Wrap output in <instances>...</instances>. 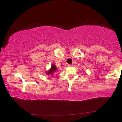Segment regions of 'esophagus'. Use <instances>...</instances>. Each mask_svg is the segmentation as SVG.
Masks as SVG:
<instances>
[{
	"instance_id": "obj_1",
	"label": "esophagus",
	"mask_w": 122,
	"mask_h": 122,
	"mask_svg": "<svg viewBox=\"0 0 122 122\" xmlns=\"http://www.w3.org/2000/svg\"><path fill=\"white\" fill-rule=\"evenodd\" d=\"M68 66H69V67H71V66H73V65H72V64H68Z\"/></svg>"
}]
</instances>
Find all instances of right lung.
Returning a JSON list of instances; mask_svg holds the SVG:
<instances>
[{
	"label": "right lung",
	"instance_id": "1",
	"mask_svg": "<svg viewBox=\"0 0 122 122\" xmlns=\"http://www.w3.org/2000/svg\"><path fill=\"white\" fill-rule=\"evenodd\" d=\"M56 70H57V67L56 66V65H54V64H52L51 66V68L49 70L48 72H46V75H50L53 76V73L56 71Z\"/></svg>",
	"mask_w": 122,
	"mask_h": 122
}]
</instances>
